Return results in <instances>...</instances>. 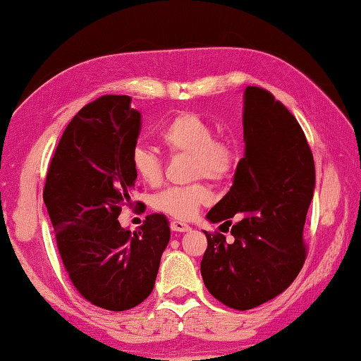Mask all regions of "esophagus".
<instances>
[{
    "label": "esophagus",
    "mask_w": 361,
    "mask_h": 361,
    "mask_svg": "<svg viewBox=\"0 0 361 361\" xmlns=\"http://www.w3.org/2000/svg\"><path fill=\"white\" fill-rule=\"evenodd\" d=\"M171 229H173L174 232H187L188 229H190V226L182 223V221H179V219H174L173 223H171Z\"/></svg>",
    "instance_id": "1"
}]
</instances>
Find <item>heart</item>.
I'll return each instance as SVG.
<instances>
[{"instance_id": "b5f03b06", "label": "heart", "mask_w": 361, "mask_h": 361, "mask_svg": "<svg viewBox=\"0 0 361 361\" xmlns=\"http://www.w3.org/2000/svg\"><path fill=\"white\" fill-rule=\"evenodd\" d=\"M158 140L171 154H188V176L192 179L203 176L213 182H226L234 176L238 157L229 142L214 138L212 124L192 111L173 116L158 132ZM132 169L147 185H158L163 179V161L152 149L137 147L130 157ZM212 198L203 180L188 185L168 187L153 198L158 212L173 218L190 219L202 204Z\"/></svg>"}]
</instances>
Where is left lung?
Masks as SVG:
<instances>
[{
  "label": "left lung",
  "mask_w": 361,
  "mask_h": 361,
  "mask_svg": "<svg viewBox=\"0 0 361 361\" xmlns=\"http://www.w3.org/2000/svg\"><path fill=\"white\" fill-rule=\"evenodd\" d=\"M243 142L234 184L207 214L227 226L237 217L231 226L234 242L204 232L208 247L200 266L208 292L240 312L279 295L300 273L314 190L313 154L300 124L262 87L245 88Z\"/></svg>",
  "instance_id": "obj_1"
}]
</instances>
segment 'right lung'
<instances>
[{
	"mask_svg": "<svg viewBox=\"0 0 361 361\" xmlns=\"http://www.w3.org/2000/svg\"><path fill=\"white\" fill-rule=\"evenodd\" d=\"M130 102L103 95L85 104L66 127L43 188L72 286L109 312L134 308L152 293L171 237L164 214H148L134 232L118 221L137 179L130 157L142 119Z\"/></svg>",
	"mask_w": 361,
	"mask_h": 361,
	"instance_id": "obj_1",
	"label": "right lung"
}]
</instances>
